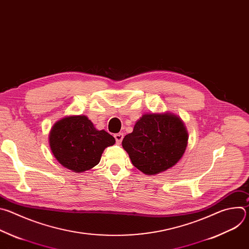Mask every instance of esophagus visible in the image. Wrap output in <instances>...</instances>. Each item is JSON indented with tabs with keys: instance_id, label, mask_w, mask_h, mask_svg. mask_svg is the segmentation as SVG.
Returning <instances> with one entry per match:
<instances>
[{
	"instance_id": "esophagus-1",
	"label": "esophagus",
	"mask_w": 249,
	"mask_h": 249,
	"mask_svg": "<svg viewBox=\"0 0 249 249\" xmlns=\"http://www.w3.org/2000/svg\"><path fill=\"white\" fill-rule=\"evenodd\" d=\"M123 137H124L123 133H117V134H115V135H114V138H115V140H116V143L120 144L121 142H122V140H123Z\"/></svg>"
}]
</instances>
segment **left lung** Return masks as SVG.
I'll use <instances>...</instances> for the list:
<instances>
[{
	"instance_id": "obj_1",
	"label": "left lung",
	"mask_w": 249,
	"mask_h": 249,
	"mask_svg": "<svg viewBox=\"0 0 249 249\" xmlns=\"http://www.w3.org/2000/svg\"><path fill=\"white\" fill-rule=\"evenodd\" d=\"M188 134L175 115L145 114L126 135L122 146L135 167L146 174H157L173 166L183 156Z\"/></svg>"
}]
</instances>
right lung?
I'll use <instances>...</instances> for the list:
<instances>
[{"label": "right lung", "mask_w": 249, "mask_h": 249, "mask_svg": "<svg viewBox=\"0 0 249 249\" xmlns=\"http://www.w3.org/2000/svg\"><path fill=\"white\" fill-rule=\"evenodd\" d=\"M49 143L57 160L65 167L83 172L96 165L105 148L114 145L115 139L94 128L87 116H69L53 126Z\"/></svg>", "instance_id": "1"}]
</instances>
